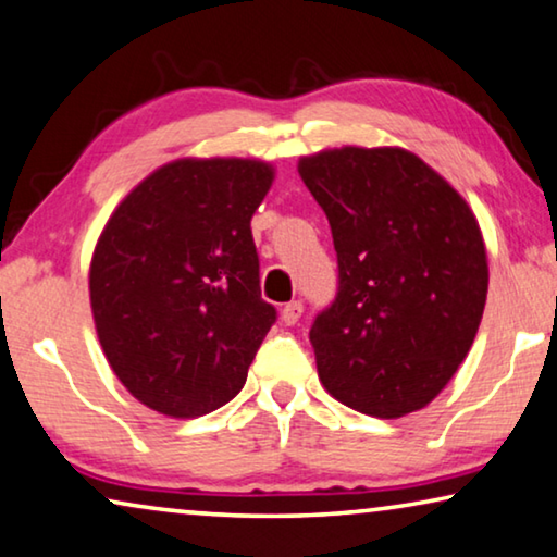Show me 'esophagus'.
I'll return each instance as SVG.
<instances>
[{
  "label": "esophagus",
  "instance_id": "esophagus-1",
  "mask_svg": "<svg viewBox=\"0 0 557 557\" xmlns=\"http://www.w3.org/2000/svg\"><path fill=\"white\" fill-rule=\"evenodd\" d=\"M302 312H305L302 302L295 300V302H287L285 307H282L280 318H282V322H285V325H297V322H300V318H302Z\"/></svg>",
  "mask_w": 557,
  "mask_h": 557
}]
</instances>
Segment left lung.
Listing matches in <instances>:
<instances>
[{"instance_id":"1","label":"left lung","mask_w":557,"mask_h":557,"mask_svg":"<svg viewBox=\"0 0 557 557\" xmlns=\"http://www.w3.org/2000/svg\"><path fill=\"white\" fill-rule=\"evenodd\" d=\"M325 210L337 295L310 343L327 393L395 420L425 408L468 358L487 297L483 232L468 202L403 147L302 157Z\"/></svg>"}]
</instances>
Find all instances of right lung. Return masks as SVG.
Listing matches in <instances>:
<instances>
[{"label":"right lung","mask_w":557,"mask_h":557,"mask_svg":"<svg viewBox=\"0 0 557 557\" xmlns=\"http://www.w3.org/2000/svg\"><path fill=\"white\" fill-rule=\"evenodd\" d=\"M272 180L260 160H174L107 220L89 302L107 362L147 408L199 418L243 389L277 320L250 230Z\"/></svg>","instance_id":"obj_1"}]
</instances>
